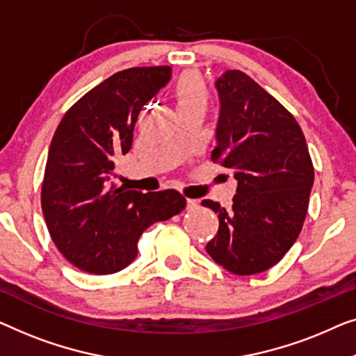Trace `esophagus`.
Masks as SVG:
<instances>
[{
  "label": "esophagus",
  "mask_w": 356,
  "mask_h": 356,
  "mask_svg": "<svg viewBox=\"0 0 356 356\" xmlns=\"http://www.w3.org/2000/svg\"><path fill=\"white\" fill-rule=\"evenodd\" d=\"M195 208H198V202H197V200L187 198V209H188V211H192V209H195Z\"/></svg>",
  "instance_id": "esophagus-1"
}]
</instances>
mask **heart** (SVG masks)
Listing matches in <instances>:
<instances>
[{"label":"heart","mask_w":356,"mask_h":356,"mask_svg":"<svg viewBox=\"0 0 356 356\" xmlns=\"http://www.w3.org/2000/svg\"><path fill=\"white\" fill-rule=\"evenodd\" d=\"M174 95L179 109L187 108H207L208 90L203 79L197 72H185L177 79Z\"/></svg>","instance_id":"1"}]
</instances>
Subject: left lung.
<instances>
[{
	"instance_id": "1",
	"label": "left lung",
	"mask_w": 356,
	"mask_h": 356,
	"mask_svg": "<svg viewBox=\"0 0 356 356\" xmlns=\"http://www.w3.org/2000/svg\"><path fill=\"white\" fill-rule=\"evenodd\" d=\"M221 103L211 159L232 169V209L203 200L219 218L207 252L237 276L277 264L297 240L308 211L314 169L295 118L242 71L216 80Z\"/></svg>"
}]
</instances>
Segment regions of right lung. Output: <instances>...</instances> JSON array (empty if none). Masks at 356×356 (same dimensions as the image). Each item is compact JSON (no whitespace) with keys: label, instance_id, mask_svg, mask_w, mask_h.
I'll use <instances>...</instances> for the list:
<instances>
[{"label":"right lung","instance_id":"obj_1","mask_svg":"<svg viewBox=\"0 0 356 356\" xmlns=\"http://www.w3.org/2000/svg\"><path fill=\"white\" fill-rule=\"evenodd\" d=\"M169 79V66L116 72L72 104L53 135L43 216L63 257L85 273L129 266L143 230L185 208L177 190L142 193L111 182L114 159L132 147L140 111Z\"/></svg>","mask_w":356,"mask_h":356}]
</instances>
